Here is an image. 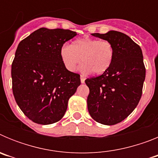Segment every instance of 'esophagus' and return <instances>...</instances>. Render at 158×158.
<instances>
[{"label": "esophagus", "mask_w": 158, "mask_h": 158, "mask_svg": "<svg viewBox=\"0 0 158 158\" xmlns=\"http://www.w3.org/2000/svg\"><path fill=\"white\" fill-rule=\"evenodd\" d=\"M85 77L84 76H82V75H81V82L82 84L85 83Z\"/></svg>", "instance_id": "esophagus-1"}]
</instances>
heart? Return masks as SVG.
Wrapping results in <instances>:
<instances>
[{"label":"heart","instance_id":"obj_1","mask_svg":"<svg viewBox=\"0 0 158 158\" xmlns=\"http://www.w3.org/2000/svg\"><path fill=\"white\" fill-rule=\"evenodd\" d=\"M60 57L64 66L69 72L76 70L82 61L81 72L93 71L100 74L107 70L114 58V47L110 42L91 38L77 40L70 45L64 44L60 48Z\"/></svg>","mask_w":158,"mask_h":158}]
</instances>
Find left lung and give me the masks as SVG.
I'll return each mask as SVG.
<instances>
[{
    "instance_id": "1",
    "label": "left lung",
    "mask_w": 158,
    "mask_h": 158,
    "mask_svg": "<svg viewBox=\"0 0 158 158\" xmlns=\"http://www.w3.org/2000/svg\"><path fill=\"white\" fill-rule=\"evenodd\" d=\"M92 35L108 41L114 47L110 67L100 76L88 78V110L92 118L104 125L124 120L139 104L146 77L142 51L122 32L109 31Z\"/></svg>"
}]
</instances>
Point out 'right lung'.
I'll return each mask as SVG.
<instances>
[{
	"instance_id": "obj_1",
	"label": "right lung",
	"mask_w": 158,
	"mask_h": 158,
	"mask_svg": "<svg viewBox=\"0 0 158 158\" xmlns=\"http://www.w3.org/2000/svg\"><path fill=\"white\" fill-rule=\"evenodd\" d=\"M77 35L41 27L18 45L12 64V92L19 108L34 123L59 121L81 85L80 75L67 70L60 57L61 47Z\"/></svg>"
}]
</instances>
